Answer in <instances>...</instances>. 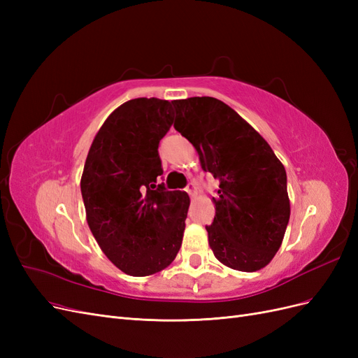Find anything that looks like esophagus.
Listing matches in <instances>:
<instances>
[{
    "mask_svg": "<svg viewBox=\"0 0 358 358\" xmlns=\"http://www.w3.org/2000/svg\"><path fill=\"white\" fill-rule=\"evenodd\" d=\"M185 191L189 194L191 199H194V197H196V194H197V185L194 182H189L187 188H185Z\"/></svg>",
    "mask_w": 358,
    "mask_h": 358,
    "instance_id": "esophagus-1",
    "label": "esophagus"
}]
</instances>
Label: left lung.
Wrapping results in <instances>:
<instances>
[{
    "label": "left lung",
    "instance_id": "left-lung-1",
    "mask_svg": "<svg viewBox=\"0 0 358 358\" xmlns=\"http://www.w3.org/2000/svg\"><path fill=\"white\" fill-rule=\"evenodd\" d=\"M171 103L176 131L196 148L201 169L220 179L215 218L206 225L215 257L241 272L266 267L280 248L289 221L282 162L221 100L191 96Z\"/></svg>",
    "mask_w": 358,
    "mask_h": 358
}]
</instances>
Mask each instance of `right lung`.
Here are the masks:
<instances>
[{"label": "right lung", "mask_w": 358, "mask_h": 358, "mask_svg": "<svg viewBox=\"0 0 358 358\" xmlns=\"http://www.w3.org/2000/svg\"><path fill=\"white\" fill-rule=\"evenodd\" d=\"M167 100L134 99L96 133L80 180L86 221L110 262L131 276L171 264L185 230L189 197L158 185L159 140L173 124Z\"/></svg>", "instance_id": "obj_1"}]
</instances>
